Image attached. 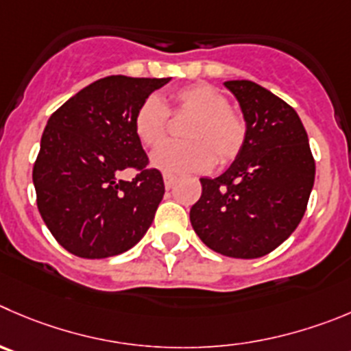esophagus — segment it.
I'll return each mask as SVG.
<instances>
[{
	"mask_svg": "<svg viewBox=\"0 0 351 351\" xmlns=\"http://www.w3.org/2000/svg\"><path fill=\"white\" fill-rule=\"evenodd\" d=\"M173 182H176V176H172V173H163V184H165L167 189H170L173 186Z\"/></svg>",
	"mask_w": 351,
	"mask_h": 351,
	"instance_id": "esophagus-1",
	"label": "esophagus"
}]
</instances>
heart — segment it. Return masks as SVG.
Instances as JSON below:
<instances>
[{
  "label": "heart",
  "mask_w": 351,
  "mask_h": 351,
  "mask_svg": "<svg viewBox=\"0 0 351 351\" xmlns=\"http://www.w3.org/2000/svg\"><path fill=\"white\" fill-rule=\"evenodd\" d=\"M173 117H191L184 125L186 141L167 143L153 153V165L170 173H195L228 165L241 153L246 123L229 106L228 98L210 84H191L170 96ZM170 115L162 99L149 95L139 103L132 119L136 136L146 148H156L169 131Z\"/></svg>",
  "instance_id": "obj_1"
}]
</instances>
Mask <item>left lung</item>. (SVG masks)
Returning a JSON list of instances; mask_svg holds the SVG:
<instances>
[{"instance_id":"obj_1","label":"left lung","mask_w":351,"mask_h":351,"mask_svg":"<svg viewBox=\"0 0 351 351\" xmlns=\"http://www.w3.org/2000/svg\"><path fill=\"white\" fill-rule=\"evenodd\" d=\"M223 84L241 106L246 141L222 176L199 179L202 196L189 219L213 252L258 258L285 243L302 222L315 160L293 106L252 81Z\"/></svg>"}]
</instances>
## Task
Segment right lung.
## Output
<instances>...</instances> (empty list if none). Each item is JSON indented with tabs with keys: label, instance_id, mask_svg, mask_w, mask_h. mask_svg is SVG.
<instances>
[{
	"label": "right lung",
	"instance_id": "1",
	"mask_svg": "<svg viewBox=\"0 0 351 351\" xmlns=\"http://www.w3.org/2000/svg\"><path fill=\"white\" fill-rule=\"evenodd\" d=\"M170 79L110 75L66 99L51 117L32 169L38 208L53 238L81 258L131 250L165 193L160 170L132 128L139 103ZM138 172L132 182L118 173Z\"/></svg>",
	"mask_w": 351,
	"mask_h": 351
}]
</instances>
